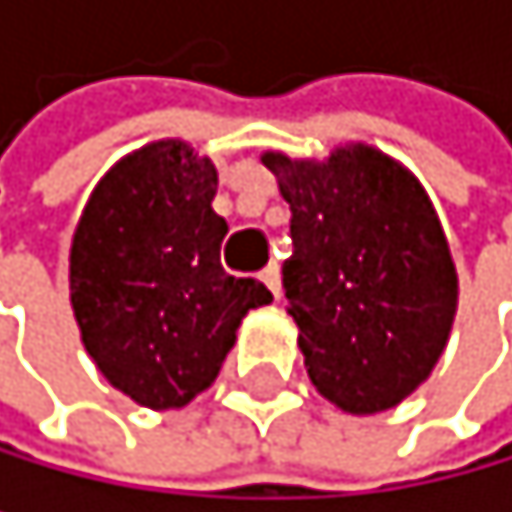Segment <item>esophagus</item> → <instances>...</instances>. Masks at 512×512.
<instances>
[{
	"mask_svg": "<svg viewBox=\"0 0 512 512\" xmlns=\"http://www.w3.org/2000/svg\"><path fill=\"white\" fill-rule=\"evenodd\" d=\"M262 282H266V288L272 291V295L278 298V295H282V272H278V266H275V262H269V266L266 269H262Z\"/></svg>",
	"mask_w": 512,
	"mask_h": 512,
	"instance_id": "1",
	"label": "esophagus"
}]
</instances>
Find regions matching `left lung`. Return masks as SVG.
Returning <instances> with one entry per match:
<instances>
[{
	"label": "left lung",
	"instance_id": "obj_1",
	"mask_svg": "<svg viewBox=\"0 0 512 512\" xmlns=\"http://www.w3.org/2000/svg\"><path fill=\"white\" fill-rule=\"evenodd\" d=\"M291 208L282 288L320 397L352 417L391 410L446 352L458 272L430 195L362 140L330 156L262 153Z\"/></svg>",
	"mask_w": 512,
	"mask_h": 512
}]
</instances>
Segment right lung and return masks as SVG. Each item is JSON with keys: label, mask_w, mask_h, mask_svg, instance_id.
<instances>
[{"label": "right lung", "mask_w": 512, "mask_h": 512, "mask_svg": "<svg viewBox=\"0 0 512 512\" xmlns=\"http://www.w3.org/2000/svg\"><path fill=\"white\" fill-rule=\"evenodd\" d=\"M217 166L163 137L121 156L92 189L70 243L79 340L111 388L179 410L214 385L243 317L269 304L256 278L227 275V221L211 208Z\"/></svg>", "instance_id": "obj_1"}]
</instances>
